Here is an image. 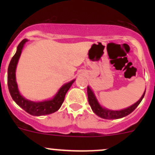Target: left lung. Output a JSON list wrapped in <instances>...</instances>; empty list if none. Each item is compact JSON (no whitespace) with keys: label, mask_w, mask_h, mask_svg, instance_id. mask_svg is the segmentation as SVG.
<instances>
[{"label":"left lung","mask_w":155,"mask_h":155,"mask_svg":"<svg viewBox=\"0 0 155 155\" xmlns=\"http://www.w3.org/2000/svg\"><path fill=\"white\" fill-rule=\"evenodd\" d=\"M87 93L89 104H90L92 110L94 111V112L97 115H98V116L101 117V118H104V119H117V118H123V117L127 116V115L130 114L136 108L138 107V105L140 104V102L142 101L143 98L144 97L145 91L144 94H143V96H142V97L140 98L136 104L130 106V107L127 108V109H122V110L119 111L109 110V109L103 108L99 104H98L97 101L93 91H92L91 89L90 88V87L88 86L87 87Z\"/></svg>","instance_id":"left-lung-1"}]
</instances>
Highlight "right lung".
Segmentation results:
<instances>
[{"instance_id":"add662e5","label":"right lung","mask_w":155,"mask_h":155,"mask_svg":"<svg viewBox=\"0 0 155 155\" xmlns=\"http://www.w3.org/2000/svg\"><path fill=\"white\" fill-rule=\"evenodd\" d=\"M27 42L28 40L26 39L21 40L17 47L16 52L12 58L9 64L8 73H7V84H8L9 91L13 101L30 115H35V116L49 115L60 109L64 101L67 92L70 89L72 84L75 82V79L64 85L58 91L57 94L54 97V98L49 101H43V102H33L23 97L20 94L17 87L16 81H15V68L18 58L21 55L23 46Z\"/></svg>"}]
</instances>
